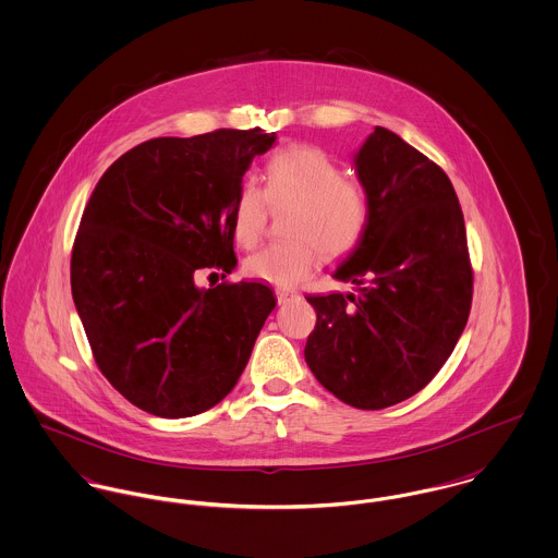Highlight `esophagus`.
I'll use <instances>...</instances> for the list:
<instances>
[{"mask_svg": "<svg viewBox=\"0 0 558 558\" xmlns=\"http://www.w3.org/2000/svg\"><path fill=\"white\" fill-rule=\"evenodd\" d=\"M295 298V293L293 291H284V289H278L276 291V300H278V303L282 305V303H287L289 300H293Z\"/></svg>", "mask_w": 558, "mask_h": 558, "instance_id": "1", "label": "esophagus"}]
</instances>
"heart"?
<instances>
[{"label": "heart", "instance_id": "obj_1", "mask_svg": "<svg viewBox=\"0 0 558 558\" xmlns=\"http://www.w3.org/2000/svg\"><path fill=\"white\" fill-rule=\"evenodd\" d=\"M269 206H293L284 244H269L244 260V271L274 287H293L320 260L348 255L365 235L369 202L361 184L343 178L340 166L320 148L291 146L265 168L263 191L244 182L229 213V229L242 248L255 246Z\"/></svg>", "mask_w": 558, "mask_h": 558}]
</instances>
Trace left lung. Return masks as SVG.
<instances>
[{"instance_id": "left-lung-1", "label": "left lung", "mask_w": 558, "mask_h": 558, "mask_svg": "<svg viewBox=\"0 0 558 558\" xmlns=\"http://www.w3.org/2000/svg\"><path fill=\"white\" fill-rule=\"evenodd\" d=\"M369 202L365 235L331 274L352 293L310 295L305 363L359 410H383L429 385L472 307V267L457 193L433 161L376 128L352 157Z\"/></svg>"}]
</instances>
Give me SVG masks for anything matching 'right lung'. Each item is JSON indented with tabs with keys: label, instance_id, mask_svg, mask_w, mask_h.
<instances>
[{
	"label": "right lung",
	"instance_id": "obj_1",
	"mask_svg": "<svg viewBox=\"0 0 558 558\" xmlns=\"http://www.w3.org/2000/svg\"><path fill=\"white\" fill-rule=\"evenodd\" d=\"M276 133L218 129L155 137L97 182L72 253V298L95 363L140 410L202 414L238 385L276 307L255 280L199 289L195 271L238 265L229 213Z\"/></svg>",
	"mask_w": 558,
	"mask_h": 558
}]
</instances>
